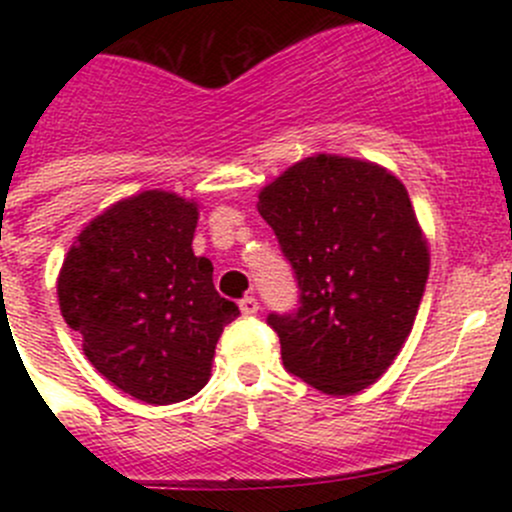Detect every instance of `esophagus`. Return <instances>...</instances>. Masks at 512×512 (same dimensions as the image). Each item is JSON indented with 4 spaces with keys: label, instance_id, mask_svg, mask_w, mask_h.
Here are the masks:
<instances>
[{
    "label": "esophagus",
    "instance_id": "1",
    "mask_svg": "<svg viewBox=\"0 0 512 512\" xmlns=\"http://www.w3.org/2000/svg\"><path fill=\"white\" fill-rule=\"evenodd\" d=\"M257 309H260V302H257L255 297L240 299V312L247 314V317H252V314H257Z\"/></svg>",
    "mask_w": 512,
    "mask_h": 512
}]
</instances>
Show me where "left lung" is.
<instances>
[{
    "label": "left lung",
    "instance_id": "obj_1",
    "mask_svg": "<svg viewBox=\"0 0 512 512\" xmlns=\"http://www.w3.org/2000/svg\"><path fill=\"white\" fill-rule=\"evenodd\" d=\"M257 210L299 285L297 312L267 317L285 369L329 396L374 384L414 329L431 265L404 183L317 153L265 185Z\"/></svg>",
    "mask_w": 512,
    "mask_h": 512
}]
</instances>
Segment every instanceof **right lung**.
<instances>
[{"label":"right lung","mask_w":512,"mask_h":512,"mask_svg":"<svg viewBox=\"0 0 512 512\" xmlns=\"http://www.w3.org/2000/svg\"><path fill=\"white\" fill-rule=\"evenodd\" d=\"M198 203L143 190L96 215L59 270L66 324L113 386L153 406L198 394L215 344L240 314L213 285V262L193 252Z\"/></svg>","instance_id":"obj_1"}]
</instances>
